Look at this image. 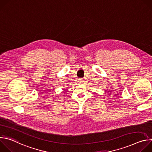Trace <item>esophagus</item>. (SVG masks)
I'll list each match as a JSON object with an SVG mask.
<instances>
[{
	"instance_id": "obj_1",
	"label": "esophagus",
	"mask_w": 152,
	"mask_h": 152,
	"mask_svg": "<svg viewBox=\"0 0 152 152\" xmlns=\"http://www.w3.org/2000/svg\"><path fill=\"white\" fill-rule=\"evenodd\" d=\"M83 82H84V81H83V79H80L79 80V82H80V83H82Z\"/></svg>"
}]
</instances>
